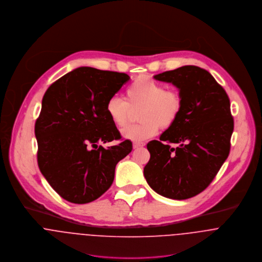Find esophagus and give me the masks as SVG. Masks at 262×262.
<instances>
[{"label":"esophagus","mask_w":262,"mask_h":262,"mask_svg":"<svg viewBox=\"0 0 262 262\" xmlns=\"http://www.w3.org/2000/svg\"><path fill=\"white\" fill-rule=\"evenodd\" d=\"M145 143H141V142H139V143H134V148H140V147H143V146H145Z\"/></svg>","instance_id":"34e87169"}]
</instances>
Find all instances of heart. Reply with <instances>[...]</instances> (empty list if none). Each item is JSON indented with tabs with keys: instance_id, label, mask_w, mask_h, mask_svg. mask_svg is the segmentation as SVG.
<instances>
[{
	"instance_id": "obj_1",
	"label": "heart",
	"mask_w": 262,
	"mask_h": 262,
	"mask_svg": "<svg viewBox=\"0 0 262 262\" xmlns=\"http://www.w3.org/2000/svg\"><path fill=\"white\" fill-rule=\"evenodd\" d=\"M126 99L112 96L105 105L106 115L117 126H124L133 111L140 110L141 123L125 127L121 135L132 142H144L155 137L160 128L174 125L183 110V97L176 89H167L159 81L147 77H140L132 82L125 90Z\"/></svg>"
}]
</instances>
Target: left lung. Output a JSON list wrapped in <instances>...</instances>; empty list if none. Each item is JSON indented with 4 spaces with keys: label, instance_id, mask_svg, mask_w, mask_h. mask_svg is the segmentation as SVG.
I'll return each instance as SVG.
<instances>
[{
    "label": "left lung",
    "instance_id": "8db88e82",
    "mask_svg": "<svg viewBox=\"0 0 262 262\" xmlns=\"http://www.w3.org/2000/svg\"><path fill=\"white\" fill-rule=\"evenodd\" d=\"M172 83L183 97V110L160 141H150L144 169L158 194L185 200L204 191L228 158L234 121L229 97L203 68L186 65L154 76Z\"/></svg>",
    "mask_w": 262,
    "mask_h": 262
}]
</instances>
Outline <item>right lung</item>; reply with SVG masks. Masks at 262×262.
Returning a JSON list of instances; mask_svg holds the SVG:
<instances>
[{
	"label": "right lung",
	"mask_w": 262,
	"mask_h": 262,
	"mask_svg": "<svg viewBox=\"0 0 262 262\" xmlns=\"http://www.w3.org/2000/svg\"><path fill=\"white\" fill-rule=\"evenodd\" d=\"M125 73L78 67L51 84L35 123L38 166L49 185L68 202L86 204L105 193L117 163L133 149L120 140L106 115L107 100L129 80Z\"/></svg>",
	"instance_id": "1"
}]
</instances>
